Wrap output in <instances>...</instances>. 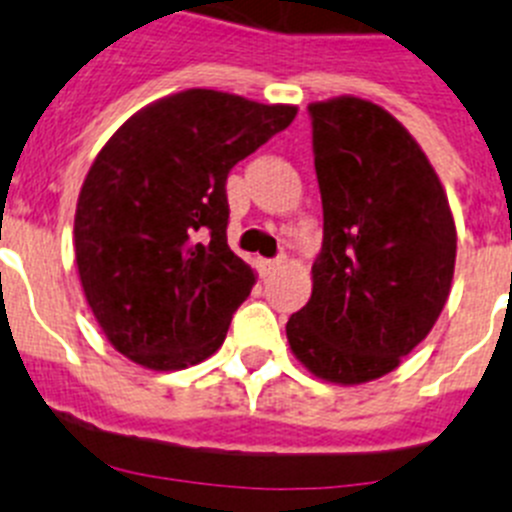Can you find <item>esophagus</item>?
<instances>
[{"label": "esophagus", "instance_id": "esophagus-1", "mask_svg": "<svg viewBox=\"0 0 512 512\" xmlns=\"http://www.w3.org/2000/svg\"><path fill=\"white\" fill-rule=\"evenodd\" d=\"M282 266H284V259H264L261 261V274L269 277V274H274V271L282 269Z\"/></svg>", "mask_w": 512, "mask_h": 512}]
</instances>
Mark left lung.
Here are the masks:
<instances>
[{
    "label": "left lung",
    "instance_id": "1",
    "mask_svg": "<svg viewBox=\"0 0 512 512\" xmlns=\"http://www.w3.org/2000/svg\"><path fill=\"white\" fill-rule=\"evenodd\" d=\"M307 110L323 251L287 341L307 372L351 387L390 374L431 333L454 282L456 225L436 169L397 117L351 94Z\"/></svg>",
    "mask_w": 512,
    "mask_h": 512
}]
</instances>
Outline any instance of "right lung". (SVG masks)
Returning <instances> with one entry per match:
<instances>
[{
	"instance_id": "add662e5",
	"label": "right lung",
	"mask_w": 512,
	"mask_h": 512,
	"mask_svg": "<svg viewBox=\"0 0 512 512\" xmlns=\"http://www.w3.org/2000/svg\"><path fill=\"white\" fill-rule=\"evenodd\" d=\"M295 104L187 89L122 122L81 184L74 253L107 341L153 372L223 346L256 271L228 246L225 182L295 120Z\"/></svg>"
}]
</instances>
